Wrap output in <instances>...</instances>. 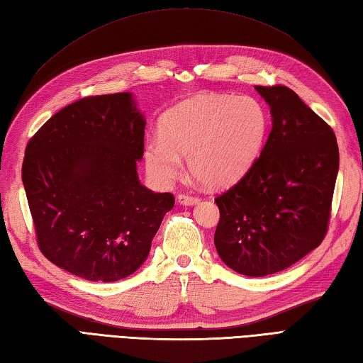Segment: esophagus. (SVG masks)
Instances as JSON below:
<instances>
[{
    "label": "esophagus",
    "instance_id": "1",
    "mask_svg": "<svg viewBox=\"0 0 363 363\" xmlns=\"http://www.w3.org/2000/svg\"><path fill=\"white\" fill-rule=\"evenodd\" d=\"M177 199H179V202L182 205H194V203L201 201V197L192 196V194H179V197H177Z\"/></svg>",
    "mask_w": 363,
    "mask_h": 363
}]
</instances>
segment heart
<instances>
[{"mask_svg": "<svg viewBox=\"0 0 363 363\" xmlns=\"http://www.w3.org/2000/svg\"><path fill=\"white\" fill-rule=\"evenodd\" d=\"M268 133V114L252 97L202 94L162 116L160 139L144 147L149 174L171 183L188 158L189 172L206 186L224 188L254 164Z\"/></svg>", "mask_w": 363, "mask_h": 363, "instance_id": "heart-1", "label": "heart"}]
</instances>
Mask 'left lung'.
<instances>
[{"label":"left lung","mask_w":363,"mask_h":363,"mask_svg":"<svg viewBox=\"0 0 363 363\" xmlns=\"http://www.w3.org/2000/svg\"><path fill=\"white\" fill-rule=\"evenodd\" d=\"M272 128L242 179L214 199V246L228 268L276 274L320 246L338 174L335 133L286 86H255Z\"/></svg>","instance_id":"left-lung-1"}]
</instances>
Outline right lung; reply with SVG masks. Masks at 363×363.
<instances>
[{
  "instance_id": "add662e5",
  "label": "right lung",
  "mask_w": 363,
  "mask_h": 363,
  "mask_svg": "<svg viewBox=\"0 0 363 363\" xmlns=\"http://www.w3.org/2000/svg\"><path fill=\"white\" fill-rule=\"evenodd\" d=\"M145 119L130 92L84 97L29 139L21 180L51 263L92 282H116L145 262L171 192L140 184Z\"/></svg>"
}]
</instances>
